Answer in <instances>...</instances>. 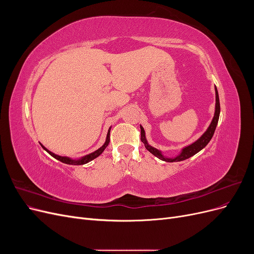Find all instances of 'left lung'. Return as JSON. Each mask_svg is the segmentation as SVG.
<instances>
[{
    "label": "left lung",
    "instance_id": "obj_1",
    "mask_svg": "<svg viewBox=\"0 0 254 254\" xmlns=\"http://www.w3.org/2000/svg\"><path fill=\"white\" fill-rule=\"evenodd\" d=\"M215 92H216V106H215V114H214V118L212 120L211 125L207 128L206 131L201 135L200 139H198L195 143H193L191 145L188 146V147L183 148L180 155L178 157H176L174 159H168L165 158L162 153H161L158 149L153 148L152 146L147 144V141H146V137H145V131L142 126L141 127V141L144 143L146 149L148 151H150L153 156H156L157 158L166 161V162H178V161H183V160H187L189 158H190L191 156L196 155L198 151H200L202 148H204L205 146L207 145L212 139V136L215 132V129H216L217 126V123H218V119H219V113H220V104H219V97H218V92L217 89L215 88Z\"/></svg>",
    "mask_w": 254,
    "mask_h": 254
}]
</instances>
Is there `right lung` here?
Wrapping results in <instances>:
<instances>
[{
    "label": "right lung",
    "instance_id": "right-lung-1",
    "mask_svg": "<svg viewBox=\"0 0 254 254\" xmlns=\"http://www.w3.org/2000/svg\"><path fill=\"white\" fill-rule=\"evenodd\" d=\"M109 142H110V131H108V134H107L106 142H105V144L102 146L101 148L97 149V150H95L94 152H91V153H89V155L82 157V158H81V159H79V160H72V159L67 158V157H61V156L55 155V153H53L52 151H50V150H48L47 148H45L42 144H41V146L43 147V149L47 150L52 157H54L55 159L59 160L60 162L65 163V164H71V165H82V164H86V163L90 162V161H92V160L95 159V158H97L99 155H101V153L105 150V148L107 147V146H108Z\"/></svg>",
    "mask_w": 254,
    "mask_h": 254
}]
</instances>
